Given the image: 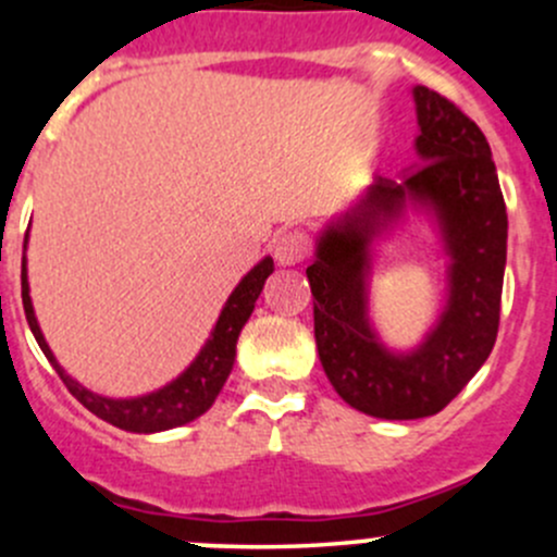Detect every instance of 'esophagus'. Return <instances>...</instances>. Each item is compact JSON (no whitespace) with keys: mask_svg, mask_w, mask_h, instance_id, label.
<instances>
[{"mask_svg":"<svg viewBox=\"0 0 557 557\" xmlns=\"http://www.w3.org/2000/svg\"><path fill=\"white\" fill-rule=\"evenodd\" d=\"M310 252V239L301 232H285L283 237L274 243V261L280 267H294V263H301Z\"/></svg>","mask_w":557,"mask_h":557,"instance_id":"1","label":"esophagus"}]
</instances>
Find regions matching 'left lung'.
<instances>
[{"label":"left lung","mask_w":557,"mask_h":557,"mask_svg":"<svg viewBox=\"0 0 557 557\" xmlns=\"http://www.w3.org/2000/svg\"><path fill=\"white\" fill-rule=\"evenodd\" d=\"M418 161L398 180L377 177L314 239L307 280L314 296V342L342 401L383 420L442 412L480 372L498 334L507 207L491 145L471 117L425 86L412 88ZM425 214L448 256L446 307L409 351H393L368 314L373 245L406 210Z\"/></svg>","instance_id":"obj_1"}]
</instances>
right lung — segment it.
Here are the masks:
<instances>
[{
	"mask_svg": "<svg viewBox=\"0 0 557 557\" xmlns=\"http://www.w3.org/2000/svg\"><path fill=\"white\" fill-rule=\"evenodd\" d=\"M26 243H29V234H26ZM24 243V247H26ZM274 272V261L269 256H263L250 272L239 280L237 288L232 290V296L223 305L221 314H218L215 329L207 336L205 347L199 350V356L188 363V369L177 374L172 383L153 393H145V396L134 398H110L99 396V393L88 391L86 385H81L77 380H72L64 372L59 361H55L53 350L45 342L42 331H39L35 307H32L29 296V277H26V256H24V272H21V296H24V312L29 320V329L35 334L39 350L45 352L53 369L59 372V377L64 380V385L70 387L72 396L94 412L97 418L107 420L115 429L132 431V434H159V431L177 429V425L190 423L199 414H205L212 407V401L218 398V393L226 385L228 374L234 369V358H237V339L239 331L250 318L256 299L261 296L263 283H267L269 274Z\"/></svg>",
	"mask_w": 557,
	"mask_h": 557,
	"instance_id": "right-lung-1",
	"label": "right lung"
}]
</instances>
